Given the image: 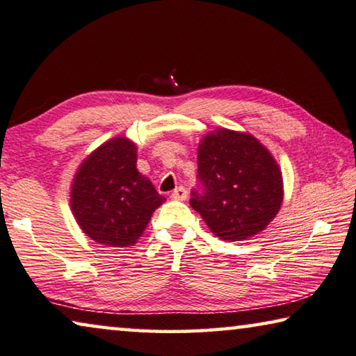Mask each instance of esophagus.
Here are the masks:
<instances>
[{
  "instance_id": "obj_1",
  "label": "esophagus",
  "mask_w": 356,
  "mask_h": 356,
  "mask_svg": "<svg viewBox=\"0 0 356 356\" xmlns=\"http://www.w3.org/2000/svg\"><path fill=\"white\" fill-rule=\"evenodd\" d=\"M171 198L172 200H177V201H185V200H187V190H185L184 187L176 188L171 193Z\"/></svg>"
}]
</instances>
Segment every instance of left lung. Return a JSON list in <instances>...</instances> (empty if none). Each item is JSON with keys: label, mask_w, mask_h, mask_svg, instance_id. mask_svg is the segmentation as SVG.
<instances>
[{"label": "left lung", "mask_w": 356, "mask_h": 356, "mask_svg": "<svg viewBox=\"0 0 356 356\" xmlns=\"http://www.w3.org/2000/svg\"><path fill=\"white\" fill-rule=\"evenodd\" d=\"M204 195L190 204L223 241H245L273 222L284 201V179L273 154L250 133L217 128L198 145Z\"/></svg>", "instance_id": "obj_1"}]
</instances>
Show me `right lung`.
Masks as SVG:
<instances>
[{
    "mask_svg": "<svg viewBox=\"0 0 356 356\" xmlns=\"http://www.w3.org/2000/svg\"><path fill=\"white\" fill-rule=\"evenodd\" d=\"M138 147L117 136L82 160L72 177L70 204L79 228L107 247L134 245L166 201L136 168Z\"/></svg>",
    "mask_w": 356,
    "mask_h": 356,
    "instance_id": "1",
    "label": "right lung"
}]
</instances>
